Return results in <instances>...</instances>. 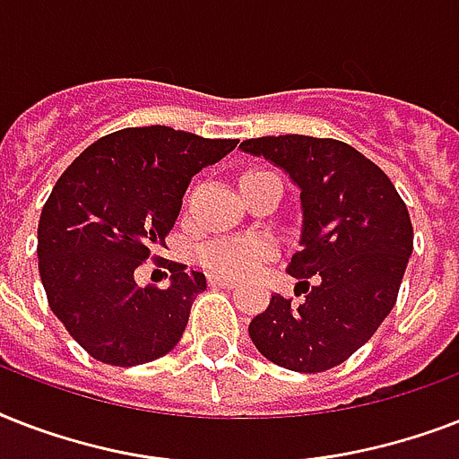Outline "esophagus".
<instances>
[{"mask_svg": "<svg viewBox=\"0 0 459 459\" xmlns=\"http://www.w3.org/2000/svg\"><path fill=\"white\" fill-rule=\"evenodd\" d=\"M209 283L212 286H221V288H236V281H230V279H221V276H216V279H209Z\"/></svg>", "mask_w": 459, "mask_h": 459, "instance_id": "esophagus-1", "label": "esophagus"}]
</instances>
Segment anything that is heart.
<instances>
[{
  "instance_id": "obj_1",
  "label": "heart",
  "mask_w": 459,
  "mask_h": 459,
  "mask_svg": "<svg viewBox=\"0 0 459 459\" xmlns=\"http://www.w3.org/2000/svg\"><path fill=\"white\" fill-rule=\"evenodd\" d=\"M276 245L266 238H223L204 245L202 264L221 279H245L259 269L262 262L276 257Z\"/></svg>"
}]
</instances>
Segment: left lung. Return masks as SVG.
<instances>
[{
  "instance_id": "obj_1",
  "label": "left lung",
  "mask_w": 459,
  "mask_h": 459,
  "mask_svg": "<svg viewBox=\"0 0 459 459\" xmlns=\"http://www.w3.org/2000/svg\"><path fill=\"white\" fill-rule=\"evenodd\" d=\"M240 147L286 169L302 202V247L288 273L305 300L272 295L250 321L252 342L286 369H333L377 333L398 300L414 245L407 204L371 159L341 140L266 135Z\"/></svg>"
}]
</instances>
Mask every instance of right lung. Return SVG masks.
Wrapping results in <instances>:
<instances>
[{
    "instance_id": "obj_1",
    "label": "right lung",
    "mask_w": 459,
    "mask_h": 459,
    "mask_svg": "<svg viewBox=\"0 0 459 459\" xmlns=\"http://www.w3.org/2000/svg\"><path fill=\"white\" fill-rule=\"evenodd\" d=\"M236 145L169 126L124 128L61 173L39 214V279L56 319L97 362L135 367L176 348L204 273L164 259L171 286L140 288L135 269L166 247L195 173Z\"/></svg>"
}]
</instances>
